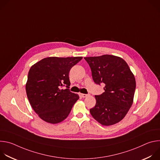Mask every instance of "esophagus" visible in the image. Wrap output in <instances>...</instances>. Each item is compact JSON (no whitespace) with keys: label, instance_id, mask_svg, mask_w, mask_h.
<instances>
[{"label":"esophagus","instance_id":"obj_1","mask_svg":"<svg viewBox=\"0 0 160 160\" xmlns=\"http://www.w3.org/2000/svg\"><path fill=\"white\" fill-rule=\"evenodd\" d=\"M80 96H81L82 98H86V97L88 96L89 95H88V94H80Z\"/></svg>","mask_w":160,"mask_h":160}]
</instances>
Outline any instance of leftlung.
Here are the masks:
<instances>
[{"label":"left lung","instance_id":"obj_1","mask_svg":"<svg viewBox=\"0 0 160 160\" xmlns=\"http://www.w3.org/2000/svg\"><path fill=\"white\" fill-rule=\"evenodd\" d=\"M89 64L94 82L104 83V92L95 96L96 106L90 109L92 117L104 126L120 122L133 101L135 79L122 58L105 54L84 58Z\"/></svg>","mask_w":160,"mask_h":160}]
</instances>
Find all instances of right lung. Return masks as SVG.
<instances>
[{
	"label": "right lung",
	"instance_id": "right-lung-1",
	"mask_svg": "<svg viewBox=\"0 0 160 160\" xmlns=\"http://www.w3.org/2000/svg\"><path fill=\"white\" fill-rule=\"evenodd\" d=\"M82 57H48L34 64L28 72L26 92L33 109L43 121L56 124L65 120L77 101L72 93L69 72ZM65 84L67 89L61 87Z\"/></svg>",
	"mask_w": 160,
	"mask_h": 160
}]
</instances>
